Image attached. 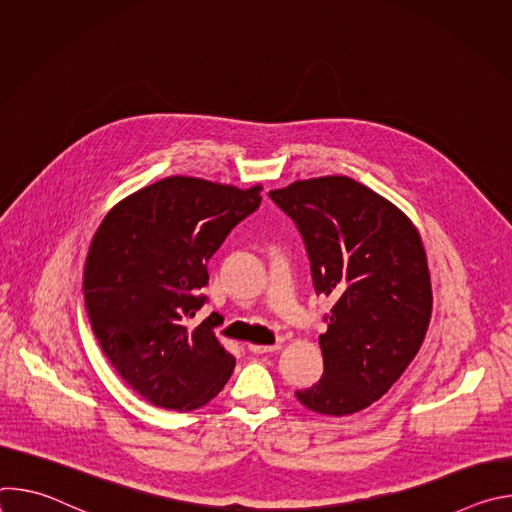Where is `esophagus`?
Returning a JSON list of instances; mask_svg holds the SVG:
<instances>
[{
	"label": "esophagus",
	"instance_id": "esophagus-1",
	"mask_svg": "<svg viewBox=\"0 0 512 512\" xmlns=\"http://www.w3.org/2000/svg\"><path fill=\"white\" fill-rule=\"evenodd\" d=\"M279 348H281L279 342H275V344H249V350L255 352V354H267V352H275Z\"/></svg>",
	"mask_w": 512,
	"mask_h": 512
}]
</instances>
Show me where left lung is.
I'll return each instance as SVG.
<instances>
[{"instance_id": "left-lung-1", "label": "left lung", "mask_w": 512, "mask_h": 512, "mask_svg": "<svg viewBox=\"0 0 512 512\" xmlns=\"http://www.w3.org/2000/svg\"><path fill=\"white\" fill-rule=\"evenodd\" d=\"M269 198L304 239L316 294L336 300L320 334L322 379L296 397L316 413H356L391 389L425 338L421 237L395 204L346 176L300 180Z\"/></svg>"}]
</instances>
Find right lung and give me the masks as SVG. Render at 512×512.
Here are the masks:
<instances>
[{
	"label": "right lung",
	"instance_id": "obj_1",
	"mask_svg": "<svg viewBox=\"0 0 512 512\" xmlns=\"http://www.w3.org/2000/svg\"><path fill=\"white\" fill-rule=\"evenodd\" d=\"M241 190L170 176L121 200L103 218L85 263V306L105 356L123 381L164 409L214 399L235 369L206 304L208 259L261 204Z\"/></svg>",
	"mask_w": 512,
	"mask_h": 512
}]
</instances>
